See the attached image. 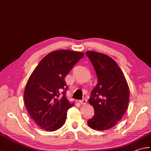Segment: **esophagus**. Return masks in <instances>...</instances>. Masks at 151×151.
<instances>
[{
  "mask_svg": "<svg viewBox=\"0 0 151 151\" xmlns=\"http://www.w3.org/2000/svg\"><path fill=\"white\" fill-rule=\"evenodd\" d=\"M79 103H80L81 105H84L87 104V100L85 99H83V100L79 101Z\"/></svg>",
  "mask_w": 151,
  "mask_h": 151,
  "instance_id": "34e87169",
  "label": "esophagus"
}]
</instances>
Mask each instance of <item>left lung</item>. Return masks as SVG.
<instances>
[{"label":"left lung","instance_id":"1","mask_svg":"<svg viewBox=\"0 0 151 151\" xmlns=\"http://www.w3.org/2000/svg\"><path fill=\"white\" fill-rule=\"evenodd\" d=\"M97 76L98 83L91 94L89 102L95 115L87 121L92 129H110L122 118L129 100L128 84L117 63L104 54L87 51Z\"/></svg>","mask_w":151,"mask_h":151}]
</instances>
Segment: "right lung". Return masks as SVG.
I'll return each mask as SVG.
<instances>
[{
	"instance_id": "add662e5",
	"label": "right lung",
	"mask_w": 151,
	"mask_h": 151,
	"mask_svg": "<svg viewBox=\"0 0 151 151\" xmlns=\"http://www.w3.org/2000/svg\"><path fill=\"white\" fill-rule=\"evenodd\" d=\"M84 54L70 50L52 51L33 70L24 91V102L37 126L53 132L63 126L67 111L74 103L66 96L65 77Z\"/></svg>"
}]
</instances>
